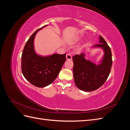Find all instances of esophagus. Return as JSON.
<instances>
[{"instance_id":"esophagus-1","label":"esophagus","mask_w":130,"mask_h":130,"mask_svg":"<svg viewBox=\"0 0 130 130\" xmlns=\"http://www.w3.org/2000/svg\"><path fill=\"white\" fill-rule=\"evenodd\" d=\"M66 58L67 60H71L72 59V56L70 54H67L66 55Z\"/></svg>"}]
</instances>
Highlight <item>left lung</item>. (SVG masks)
I'll return each instance as SVG.
<instances>
[{"label": "left lung", "instance_id": "left-lung-1", "mask_svg": "<svg viewBox=\"0 0 130 130\" xmlns=\"http://www.w3.org/2000/svg\"><path fill=\"white\" fill-rule=\"evenodd\" d=\"M99 44L94 45L104 50V56L101 64L96 65L86 60L85 54L75 55L73 56V75L76 87L85 92L95 90L103 86L107 80L111 72L112 64L111 48L103 37L99 36Z\"/></svg>", "mask_w": 130, "mask_h": 130}]
</instances>
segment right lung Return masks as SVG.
Listing matches in <instances>:
<instances>
[{"label":"right lung","mask_w":130,"mask_h":130,"mask_svg":"<svg viewBox=\"0 0 130 130\" xmlns=\"http://www.w3.org/2000/svg\"><path fill=\"white\" fill-rule=\"evenodd\" d=\"M37 30L26 42L22 55L21 68L23 75L30 83L42 88L53 83L56 79L66 60V55L54 54L49 56H41L35 52L34 41Z\"/></svg>","instance_id":"add662e5"}]
</instances>
